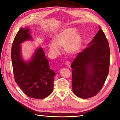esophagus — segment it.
<instances>
[{
    "mask_svg": "<svg viewBox=\"0 0 120 120\" xmlns=\"http://www.w3.org/2000/svg\"><path fill=\"white\" fill-rule=\"evenodd\" d=\"M66 65L68 68H70L71 67V63L70 62V61H66Z\"/></svg>",
    "mask_w": 120,
    "mask_h": 120,
    "instance_id": "obj_1",
    "label": "esophagus"
}]
</instances>
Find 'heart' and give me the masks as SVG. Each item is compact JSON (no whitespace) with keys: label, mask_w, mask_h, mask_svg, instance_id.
Listing matches in <instances>:
<instances>
[{"label":"heart","mask_w":120,"mask_h":120,"mask_svg":"<svg viewBox=\"0 0 120 120\" xmlns=\"http://www.w3.org/2000/svg\"><path fill=\"white\" fill-rule=\"evenodd\" d=\"M54 42L49 43L48 48L50 54L56 56L60 53L59 46H64L66 52L70 54L78 52L80 49L82 38L75 28L69 27L60 31L54 37Z\"/></svg>","instance_id":"obj_1"}]
</instances>
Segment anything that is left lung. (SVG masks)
Segmentation results:
<instances>
[{"label": "left lung", "instance_id": "obj_1", "mask_svg": "<svg viewBox=\"0 0 120 120\" xmlns=\"http://www.w3.org/2000/svg\"><path fill=\"white\" fill-rule=\"evenodd\" d=\"M99 28L88 47L78 53L71 65L72 91L82 99L97 95L109 74L110 48L106 35Z\"/></svg>", "mask_w": 120, "mask_h": 120}]
</instances>
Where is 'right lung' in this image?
Segmentation results:
<instances>
[{"label":"right lung","mask_w":120,"mask_h":120,"mask_svg":"<svg viewBox=\"0 0 120 120\" xmlns=\"http://www.w3.org/2000/svg\"><path fill=\"white\" fill-rule=\"evenodd\" d=\"M32 39L28 27L20 28L12 43L11 60L16 82L29 97L42 99L52 94L55 72L49 68V60L41 47L36 49L30 60L24 61L20 44Z\"/></svg>","instance_id":"right-lung-1"}]
</instances>
